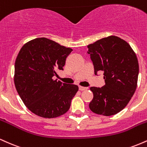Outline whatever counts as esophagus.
I'll return each instance as SVG.
<instances>
[{"label": "esophagus", "mask_w": 147, "mask_h": 147, "mask_svg": "<svg viewBox=\"0 0 147 147\" xmlns=\"http://www.w3.org/2000/svg\"><path fill=\"white\" fill-rule=\"evenodd\" d=\"M88 88L87 87H82V86H79V90L81 91H84V90H86Z\"/></svg>", "instance_id": "obj_1"}]
</instances>
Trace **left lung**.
Listing matches in <instances>:
<instances>
[{
    "mask_svg": "<svg viewBox=\"0 0 147 147\" xmlns=\"http://www.w3.org/2000/svg\"><path fill=\"white\" fill-rule=\"evenodd\" d=\"M95 75L104 73L106 84L91 87L93 99L89 108L105 116L117 114L125 108L137 88L139 64L136 53L127 42L110 36L88 45Z\"/></svg>",
    "mask_w": 147,
    "mask_h": 147,
    "instance_id": "obj_1",
    "label": "left lung"
}]
</instances>
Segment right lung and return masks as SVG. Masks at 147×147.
Segmentation results:
<instances>
[{
    "label": "right lung",
    "instance_id": "add662e5",
    "mask_svg": "<svg viewBox=\"0 0 147 147\" xmlns=\"http://www.w3.org/2000/svg\"><path fill=\"white\" fill-rule=\"evenodd\" d=\"M72 51L44 38L32 40L22 47L14 65V84L22 101L30 111L45 118H54L69 110L79 88L52 77L63 70Z\"/></svg>",
    "mask_w": 147,
    "mask_h": 147
}]
</instances>
